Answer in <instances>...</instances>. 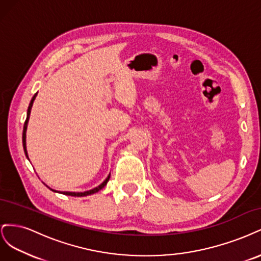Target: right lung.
I'll use <instances>...</instances> for the list:
<instances>
[{
    "label": "right lung",
    "mask_w": 261,
    "mask_h": 261,
    "mask_svg": "<svg viewBox=\"0 0 261 261\" xmlns=\"http://www.w3.org/2000/svg\"><path fill=\"white\" fill-rule=\"evenodd\" d=\"M37 97V93H35V96L33 97V99H31L30 103H29V107H28V110H27V118L25 121V124H23V129H22V146H23V151H25V154L26 156L28 158V153H27V149H26V130H27V125H28V121H29V116H30V111H31V108H33V105H34V101ZM29 159V158H28ZM110 179V174L109 176L106 178V180L103 181V183H101L98 187H94L93 189H90V191H87V192H84V193H74V192H60L61 194H64V195H68V196H74V197H83V196H88V195H92L94 193H98L100 189L103 188L107 183ZM50 188V187H49ZM51 189V188H50ZM51 191L53 192H57L54 191V189H51ZM59 193V192H58Z\"/></svg>",
    "instance_id": "right-lung-1"
}]
</instances>
